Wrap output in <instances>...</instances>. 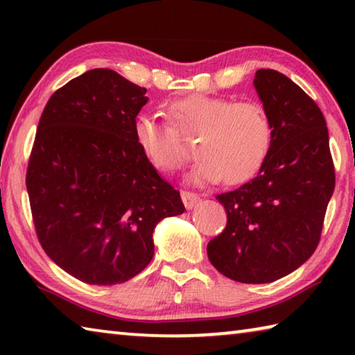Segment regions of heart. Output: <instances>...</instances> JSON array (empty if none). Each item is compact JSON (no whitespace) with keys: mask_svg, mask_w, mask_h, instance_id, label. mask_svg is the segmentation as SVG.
I'll use <instances>...</instances> for the list:
<instances>
[{"mask_svg":"<svg viewBox=\"0 0 355 355\" xmlns=\"http://www.w3.org/2000/svg\"><path fill=\"white\" fill-rule=\"evenodd\" d=\"M264 150V131L254 120L236 117L213 139V159L233 161L238 171L255 169Z\"/></svg>","mask_w":355,"mask_h":355,"instance_id":"heart-1","label":"heart"}]
</instances>
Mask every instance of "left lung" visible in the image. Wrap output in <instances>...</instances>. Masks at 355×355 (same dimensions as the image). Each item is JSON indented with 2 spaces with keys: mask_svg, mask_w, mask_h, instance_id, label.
Instances as JSON below:
<instances>
[{
  "mask_svg": "<svg viewBox=\"0 0 355 355\" xmlns=\"http://www.w3.org/2000/svg\"><path fill=\"white\" fill-rule=\"evenodd\" d=\"M146 92L94 69L53 94L39 120L26 172L35 233L46 255L86 284L133 279L152 261L156 224L184 211L137 136Z\"/></svg>",
  "mask_w": 355,
  "mask_h": 355,
  "instance_id": "8db88e82",
  "label": "left lung"
}]
</instances>
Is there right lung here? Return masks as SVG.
Here are the masks:
<instances>
[{"instance_id":"right-lung-1","label":"right lung","mask_w":355,"mask_h":355,"mask_svg":"<svg viewBox=\"0 0 355 355\" xmlns=\"http://www.w3.org/2000/svg\"><path fill=\"white\" fill-rule=\"evenodd\" d=\"M254 89L266 114L271 146L254 180L218 196L227 225L207 252L228 279L271 284L296 271L315 252L335 169L326 120L297 84L261 69Z\"/></svg>"}]
</instances>
